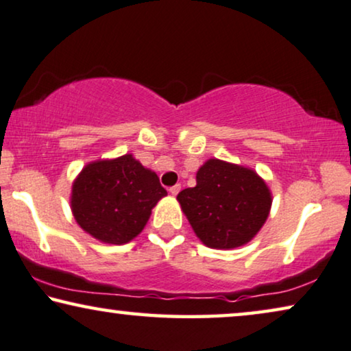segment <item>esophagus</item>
I'll return each instance as SVG.
<instances>
[{
	"mask_svg": "<svg viewBox=\"0 0 351 351\" xmlns=\"http://www.w3.org/2000/svg\"><path fill=\"white\" fill-rule=\"evenodd\" d=\"M170 194L171 195H178V192L181 191V184H176V186H173V187H170Z\"/></svg>",
	"mask_w": 351,
	"mask_h": 351,
	"instance_id": "obj_1",
	"label": "esophagus"
}]
</instances>
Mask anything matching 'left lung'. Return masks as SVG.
Wrapping results in <instances>:
<instances>
[{"label": "left lung", "instance_id": "obj_1", "mask_svg": "<svg viewBox=\"0 0 351 351\" xmlns=\"http://www.w3.org/2000/svg\"><path fill=\"white\" fill-rule=\"evenodd\" d=\"M195 181L176 200L202 243L215 250L250 243L272 208L267 182L250 167L215 157L197 170Z\"/></svg>", "mask_w": 351, "mask_h": 351}]
</instances>
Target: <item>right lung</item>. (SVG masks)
Instances as JSON below:
<instances>
[{
	"label": "right lung",
	"mask_w": 351,
	"mask_h": 351,
	"mask_svg": "<svg viewBox=\"0 0 351 351\" xmlns=\"http://www.w3.org/2000/svg\"><path fill=\"white\" fill-rule=\"evenodd\" d=\"M165 195L156 171L124 154L88 162L73 181L70 205L86 234L101 243L124 245L141 234Z\"/></svg>",
	"instance_id": "1"
}]
</instances>
